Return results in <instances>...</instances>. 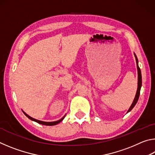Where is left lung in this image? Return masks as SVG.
Returning <instances> with one entry per match:
<instances>
[{"instance_id": "left-lung-1", "label": "left lung", "mask_w": 155, "mask_h": 155, "mask_svg": "<svg viewBox=\"0 0 155 155\" xmlns=\"http://www.w3.org/2000/svg\"><path fill=\"white\" fill-rule=\"evenodd\" d=\"M135 59H136V63H137V74H138V83H137V92H136V95L134 98V101H133L132 104L130 107L129 109L128 110L127 113H128L129 111H130L131 110L133 109V107H135V105L136 104V103H137V101L139 99V97H140V90L141 87V84H142V80H141V70L140 68L139 67L138 65V59L137 56L135 55Z\"/></svg>"}]
</instances>
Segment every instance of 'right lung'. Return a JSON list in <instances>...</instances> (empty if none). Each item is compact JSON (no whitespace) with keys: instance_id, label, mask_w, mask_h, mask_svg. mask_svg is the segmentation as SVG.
<instances>
[{"instance_id":"right-lung-1","label":"right lung","mask_w":155,"mask_h":155,"mask_svg":"<svg viewBox=\"0 0 155 155\" xmlns=\"http://www.w3.org/2000/svg\"><path fill=\"white\" fill-rule=\"evenodd\" d=\"M22 112L24 113V114L26 115V116H27V117H28V119L33 120V121H35V122H38V123H39V124H43V125H46V126H54V125H56V124H59V122H61L62 121V120L64 119V117H65V115H64V116L62 118H61V119L59 120H57V121H54V122H43V121H40V120H36V119H35V118H33V117L29 116V115L26 114V113H25V111H22Z\"/></svg>"}]
</instances>
